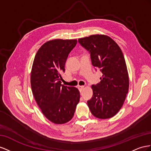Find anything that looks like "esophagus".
Wrapping results in <instances>:
<instances>
[{
    "label": "esophagus",
    "instance_id": "esophagus-1",
    "mask_svg": "<svg viewBox=\"0 0 151 151\" xmlns=\"http://www.w3.org/2000/svg\"><path fill=\"white\" fill-rule=\"evenodd\" d=\"M78 90H79V91H80V92H81V91H82L83 89L84 88V86H78Z\"/></svg>",
    "mask_w": 151,
    "mask_h": 151
}]
</instances>
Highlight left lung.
Here are the masks:
<instances>
[{
  "mask_svg": "<svg viewBox=\"0 0 151 151\" xmlns=\"http://www.w3.org/2000/svg\"><path fill=\"white\" fill-rule=\"evenodd\" d=\"M88 51L92 65L102 73L101 81L92 85L93 96L87 101L96 118L113 117L122 108L129 88L127 64L121 49L109 37L93 35L78 39Z\"/></svg>",
  "mask_w": 151,
  "mask_h": 151,
  "instance_id": "left-lung-1",
  "label": "left lung"
}]
</instances>
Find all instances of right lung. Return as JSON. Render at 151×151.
Instances as JSON below:
<instances>
[{"label": "right lung", "instance_id": "obj_1", "mask_svg": "<svg viewBox=\"0 0 151 151\" xmlns=\"http://www.w3.org/2000/svg\"><path fill=\"white\" fill-rule=\"evenodd\" d=\"M76 44V39L48 41L33 61L30 81L34 98L42 113L55 124L70 121L80 101L78 88L64 86L61 81L68 55Z\"/></svg>", "mask_w": 151, "mask_h": 151}]
</instances>
